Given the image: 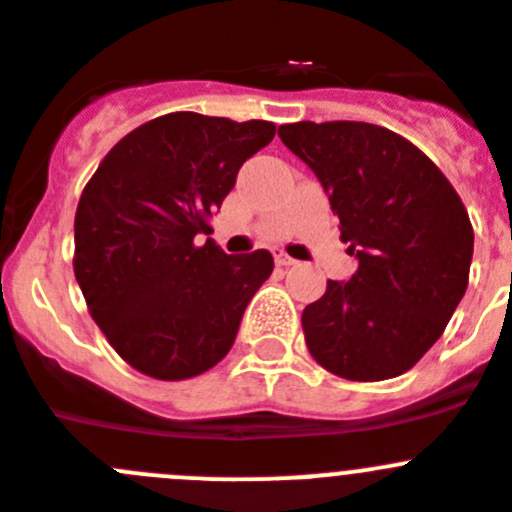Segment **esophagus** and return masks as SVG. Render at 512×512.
Masks as SVG:
<instances>
[{"label":"esophagus","mask_w":512,"mask_h":512,"mask_svg":"<svg viewBox=\"0 0 512 512\" xmlns=\"http://www.w3.org/2000/svg\"><path fill=\"white\" fill-rule=\"evenodd\" d=\"M274 259H276V266H281V269H287V266L297 264V261H294L292 256H287V253H284V251H276Z\"/></svg>","instance_id":"esophagus-1"}]
</instances>
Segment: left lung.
I'll list each match as a JSON object with an SVG mask.
<instances>
[{"mask_svg":"<svg viewBox=\"0 0 512 512\" xmlns=\"http://www.w3.org/2000/svg\"><path fill=\"white\" fill-rule=\"evenodd\" d=\"M281 142L312 167L358 259L302 312L312 358L348 381L414 368L442 337L470 281L472 233L462 198L419 147L365 121H297Z\"/></svg>","mask_w":512,"mask_h":512,"instance_id":"obj_1","label":"left lung"}]
</instances>
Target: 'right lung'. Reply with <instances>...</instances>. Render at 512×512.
<instances>
[{
  "instance_id": "add662e5",
  "label": "right lung",
  "mask_w": 512,
  "mask_h": 512,
  "mask_svg": "<svg viewBox=\"0 0 512 512\" xmlns=\"http://www.w3.org/2000/svg\"><path fill=\"white\" fill-rule=\"evenodd\" d=\"M271 121L175 111L129 131L75 210V281L111 348L139 373L185 381L228 355L243 309L274 271L269 251L228 256L215 210Z\"/></svg>"
}]
</instances>
